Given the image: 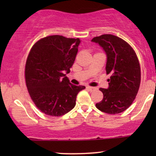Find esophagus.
Segmentation results:
<instances>
[{"label":"esophagus","instance_id":"1","mask_svg":"<svg viewBox=\"0 0 156 156\" xmlns=\"http://www.w3.org/2000/svg\"><path fill=\"white\" fill-rule=\"evenodd\" d=\"M87 90H89V92H94V91L96 89V88H95V87H87Z\"/></svg>","mask_w":156,"mask_h":156}]
</instances>
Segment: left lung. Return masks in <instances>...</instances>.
Here are the masks:
<instances>
[{"label": "left lung", "mask_w": 156, "mask_h": 156, "mask_svg": "<svg viewBox=\"0 0 156 156\" xmlns=\"http://www.w3.org/2000/svg\"><path fill=\"white\" fill-rule=\"evenodd\" d=\"M107 55L105 70L111 75L108 88H100L103 98L96 107L110 114L121 113L129 108L139 91L141 82V68L136 53L122 39L112 34L94 37Z\"/></svg>", "instance_id": "obj_1"}]
</instances>
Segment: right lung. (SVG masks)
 <instances>
[{
  "label": "right lung",
  "mask_w": 156,
  "mask_h": 156,
  "mask_svg": "<svg viewBox=\"0 0 156 156\" xmlns=\"http://www.w3.org/2000/svg\"><path fill=\"white\" fill-rule=\"evenodd\" d=\"M80 41L53 35L32 46L27 57L25 79L30 97L44 114L61 117L76 105L77 94L84 86L70 83L64 72L69 73Z\"/></svg>",
  "instance_id": "right-lung-1"
}]
</instances>
